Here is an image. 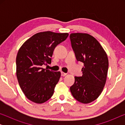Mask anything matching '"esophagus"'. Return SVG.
<instances>
[{
    "label": "esophagus",
    "mask_w": 125,
    "mask_h": 125,
    "mask_svg": "<svg viewBox=\"0 0 125 125\" xmlns=\"http://www.w3.org/2000/svg\"><path fill=\"white\" fill-rule=\"evenodd\" d=\"M61 76H66V73H64V72H61Z\"/></svg>",
    "instance_id": "34e87169"
}]
</instances>
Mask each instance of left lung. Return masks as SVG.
Listing matches in <instances>:
<instances>
[{
  "label": "left lung",
  "mask_w": 125,
  "mask_h": 125,
  "mask_svg": "<svg viewBox=\"0 0 125 125\" xmlns=\"http://www.w3.org/2000/svg\"><path fill=\"white\" fill-rule=\"evenodd\" d=\"M72 48L77 60L83 62V76H75L71 86L73 97L81 103L93 102L101 94L106 81L109 61L99 42L87 33L70 35Z\"/></svg>",
  "instance_id": "obj_1"
}]
</instances>
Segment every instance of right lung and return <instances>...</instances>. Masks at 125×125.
Returning a JSON list of instances; mask_svg holds the SVG:
<instances>
[{
  "mask_svg": "<svg viewBox=\"0 0 125 125\" xmlns=\"http://www.w3.org/2000/svg\"><path fill=\"white\" fill-rule=\"evenodd\" d=\"M68 35V33L39 32L20 47L16 60V76L28 100L42 104L53 95L61 73L43 69L42 66L51 64L54 48L65 40Z\"/></svg>",
  "mask_w": 125,
  "mask_h": 125,
  "instance_id": "obj_1",
  "label": "right lung"
}]
</instances>
